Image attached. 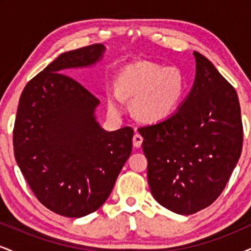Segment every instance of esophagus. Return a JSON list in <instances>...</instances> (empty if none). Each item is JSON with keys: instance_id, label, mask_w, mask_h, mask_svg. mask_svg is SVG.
<instances>
[{"instance_id": "1", "label": "esophagus", "mask_w": 251, "mask_h": 251, "mask_svg": "<svg viewBox=\"0 0 251 251\" xmlns=\"http://www.w3.org/2000/svg\"><path fill=\"white\" fill-rule=\"evenodd\" d=\"M133 146L134 148H140L142 146V143H143V137L140 135L139 133H135L133 135Z\"/></svg>"}]
</instances>
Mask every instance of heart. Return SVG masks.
I'll list each match as a JSON object with an SVG mask.
<instances>
[{
	"mask_svg": "<svg viewBox=\"0 0 251 251\" xmlns=\"http://www.w3.org/2000/svg\"><path fill=\"white\" fill-rule=\"evenodd\" d=\"M118 91L109 89V108L122 107L123 97L133 98V112L140 120L158 123L175 113L183 100L186 80L177 67L142 61L128 65L117 79Z\"/></svg>",
	"mask_w": 251,
	"mask_h": 251,
	"instance_id": "1",
	"label": "heart"
}]
</instances>
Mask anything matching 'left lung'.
Here are the masks:
<instances>
[{"instance_id": "1", "label": "left lung", "mask_w": 251, "mask_h": 251, "mask_svg": "<svg viewBox=\"0 0 251 251\" xmlns=\"http://www.w3.org/2000/svg\"><path fill=\"white\" fill-rule=\"evenodd\" d=\"M195 82L168 119L138 128L152 196L164 208L192 215L226 188L242 152L243 126L235 88L198 51Z\"/></svg>"}]
</instances>
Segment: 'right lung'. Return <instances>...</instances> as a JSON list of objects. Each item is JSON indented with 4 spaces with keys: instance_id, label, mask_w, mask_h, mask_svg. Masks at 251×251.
Instances as JSON below:
<instances>
[{
    "instance_id": "right-lung-1",
    "label": "right lung",
    "mask_w": 251,
    "mask_h": 251,
    "mask_svg": "<svg viewBox=\"0 0 251 251\" xmlns=\"http://www.w3.org/2000/svg\"><path fill=\"white\" fill-rule=\"evenodd\" d=\"M105 50L97 43L62 53L20 97L14 126L16 163L37 200L66 217L99 209L132 152L133 129H103L96 117L99 100L63 74L94 66Z\"/></svg>"
}]
</instances>
